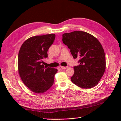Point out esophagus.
I'll use <instances>...</instances> for the list:
<instances>
[{"label":"esophagus","instance_id":"34e87169","mask_svg":"<svg viewBox=\"0 0 121 121\" xmlns=\"http://www.w3.org/2000/svg\"><path fill=\"white\" fill-rule=\"evenodd\" d=\"M68 67H63V66H60V68L62 69H66Z\"/></svg>","mask_w":121,"mask_h":121}]
</instances>
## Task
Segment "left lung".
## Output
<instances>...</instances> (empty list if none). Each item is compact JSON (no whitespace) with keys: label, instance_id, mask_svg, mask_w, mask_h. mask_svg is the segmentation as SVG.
I'll return each instance as SVG.
<instances>
[{"label":"left lung","instance_id":"8db88e82","mask_svg":"<svg viewBox=\"0 0 121 121\" xmlns=\"http://www.w3.org/2000/svg\"><path fill=\"white\" fill-rule=\"evenodd\" d=\"M63 42L70 49L73 57L81 58L80 64L74 67L72 82L82 88L95 86L106 67L105 53L100 42L88 33L80 31L63 34Z\"/></svg>","mask_w":121,"mask_h":121}]
</instances>
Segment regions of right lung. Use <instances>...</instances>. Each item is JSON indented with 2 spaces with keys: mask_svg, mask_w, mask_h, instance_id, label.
<instances>
[{
  "mask_svg": "<svg viewBox=\"0 0 121 121\" xmlns=\"http://www.w3.org/2000/svg\"><path fill=\"white\" fill-rule=\"evenodd\" d=\"M54 34L33 36L23 43L18 55L17 69L24 84L32 92L42 93L53 85L57 69L45 67L43 58L53 43Z\"/></svg>",
  "mask_w": 121,
  "mask_h": 121,
  "instance_id": "obj_1",
  "label": "right lung"
}]
</instances>
